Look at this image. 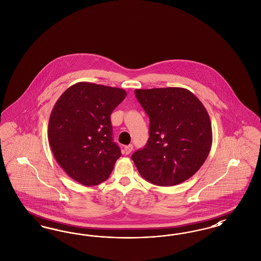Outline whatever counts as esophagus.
Instances as JSON below:
<instances>
[{"mask_svg": "<svg viewBox=\"0 0 261 261\" xmlns=\"http://www.w3.org/2000/svg\"><path fill=\"white\" fill-rule=\"evenodd\" d=\"M132 150H133V145H128V146H124V153L125 154L131 153Z\"/></svg>", "mask_w": 261, "mask_h": 261, "instance_id": "esophagus-1", "label": "esophagus"}]
</instances>
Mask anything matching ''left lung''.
Listing matches in <instances>:
<instances>
[{"label":"left lung","instance_id":"left-lung-1","mask_svg":"<svg viewBox=\"0 0 261 261\" xmlns=\"http://www.w3.org/2000/svg\"><path fill=\"white\" fill-rule=\"evenodd\" d=\"M149 117L146 146L132 154L140 175L160 186H176L192 177L208 157L212 124L207 110L186 88L136 89Z\"/></svg>","mask_w":261,"mask_h":261}]
</instances>
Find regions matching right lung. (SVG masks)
<instances>
[{
    "mask_svg": "<svg viewBox=\"0 0 261 261\" xmlns=\"http://www.w3.org/2000/svg\"><path fill=\"white\" fill-rule=\"evenodd\" d=\"M126 95L121 88L77 83L53 107L48 122L53 155L69 177L85 187L108 179L121 155L111 115Z\"/></svg>",
    "mask_w": 261,
    "mask_h": 261,
    "instance_id": "1",
    "label": "right lung"
}]
</instances>
